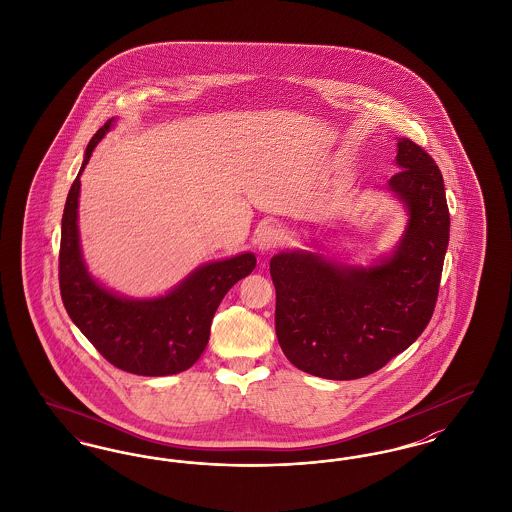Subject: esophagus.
I'll return each instance as SVG.
<instances>
[{
    "label": "esophagus",
    "mask_w": 512,
    "mask_h": 512,
    "mask_svg": "<svg viewBox=\"0 0 512 512\" xmlns=\"http://www.w3.org/2000/svg\"><path fill=\"white\" fill-rule=\"evenodd\" d=\"M255 244L261 251H274L284 244V232L274 225H266L257 232Z\"/></svg>",
    "instance_id": "34e87169"
}]
</instances>
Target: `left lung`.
Listing matches in <instances>:
<instances>
[{
  "label": "left lung",
  "mask_w": 512,
  "mask_h": 512,
  "mask_svg": "<svg viewBox=\"0 0 512 512\" xmlns=\"http://www.w3.org/2000/svg\"><path fill=\"white\" fill-rule=\"evenodd\" d=\"M389 188L408 228L389 259L360 268L318 253L270 259L276 335L287 360L310 375L350 381L383 368L425 331L450 242L444 179L419 144L400 139Z\"/></svg>",
  "instance_id": "obj_1"
}]
</instances>
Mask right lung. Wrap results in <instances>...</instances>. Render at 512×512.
Masks as SVG:
<instances>
[{
    "label": "right lung",
    "instance_id": "1",
    "mask_svg": "<svg viewBox=\"0 0 512 512\" xmlns=\"http://www.w3.org/2000/svg\"><path fill=\"white\" fill-rule=\"evenodd\" d=\"M112 123L114 118L87 144L82 169L64 205L59 253L62 303L72 322L112 366L146 377L181 373L198 362L209 341L215 310L228 289L251 274L257 259L253 253H242L200 266L158 299H125L97 284L80 249V175Z\"/></svg>",
    "mask_w": 512,
    "mask_h": 512
}]
</instances>
